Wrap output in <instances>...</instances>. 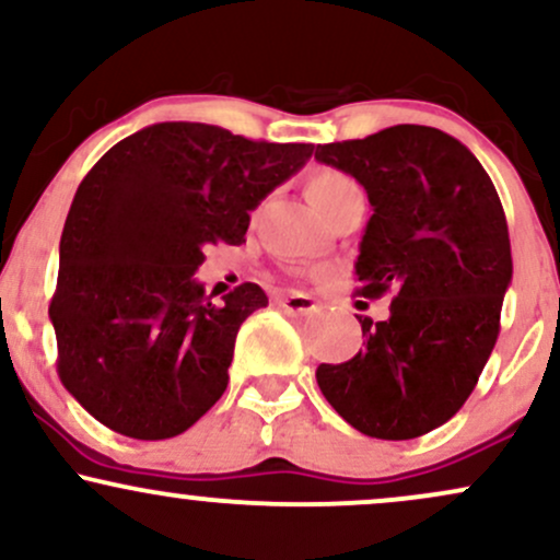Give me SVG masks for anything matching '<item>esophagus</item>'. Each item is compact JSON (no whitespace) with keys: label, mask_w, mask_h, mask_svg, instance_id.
I'll use <instances>...</instances> for the list:
<instances>
[{"label":"esophagus","mask_w":560,"mask_h":560,"mask_svg":"<svg viewBox=\"0 0 560 560\" xmlns=\"http://www.w3.org/2000/svg\"><path fill=\"white\" fill-rule=\"evenodd\" d=\"M276 302H279V305L284 307L287 313H294V316H305V313L316 311V300H313L311 294H300V292L281 294V298Z\"/></svg>","instance_id":"34e87169"}]
</instances>
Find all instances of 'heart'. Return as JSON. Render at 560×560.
<instances>
[{"label":"heart","instance_id":"heart-1","mask_svg":"<svg viewBox=\"0 0 560 560\" xmlns=\"http://www.w3.org/2000/svg\"><path fill=\"white\" fill-rule=\"evenodd\" d=\"M307 197L316 208L329 218L347 202L363 199V186L350 173L337 168H318L307 176Z\"/></svg>","mask_w":560,"mask_h":560}]
</instances>
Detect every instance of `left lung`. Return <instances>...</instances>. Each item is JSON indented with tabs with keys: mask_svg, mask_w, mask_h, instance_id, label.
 <instances>
[{
	"mask_svg": "<svg viewBox=\"0 0 560 560\" xmlns=\"http://www.w3.org/2000/svg\"><path fill=\"white\" fill-rule=\"evenodd\" d=\"M369 195L358 294L392 292L389 318L358 316L365 347L320 363L318 387L358 432L413 440L453 419L500 334L513 260L503 205L468 147L429 126H392L316 147Z\"/></svg>",
	"mask_w": 560,
	"mask_h": 560,
	"instance_id": "8db88e82",
	"label": "left lung"
}]
</instances>
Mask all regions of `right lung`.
Here are the masks:
<instances>
[{
  "label": "right lung",
  "mask_w": 560,
  "mask_h": 560,
  "mask_svg": "<svg viewBox=\"0 0 560 560\" xmlns=\"http://www.w3.org/2000/svg\"><path fill=\"white\" fill-rule=\"evenodd\" d=\"M313 144L155 124L107 150L75 191L49 302L57 374L96 421L133 440L186 432L221 400L242 320L268 305L244 281L221 302L195 279L208 244H242L255 210Z\"/></svg>",
  "instance_id": "obj_1"
}]
</instances>
